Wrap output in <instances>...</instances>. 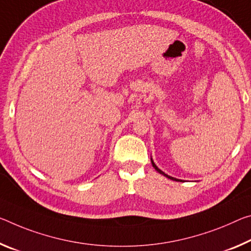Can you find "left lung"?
Listing matches in <instances>:
<instances>
[{"instance_id":"left-lung-1","label":"left lung","mask_w":251,"mask_h":251,"mask_svg":"<svg viewBox=\"0 0 251 251\" xmlns=\"http://www.w3.org/2000/svg\"><path fill=\"white\" fill-rule=\"evenodd\" d=\"M151 162H152V165H153V168H154L155 170H156L158 173L162 174V176H166V177H168V178H170V180H173V181H182V180H178V178H176V177H173V176H168V174H165L164 172H163L162 170L158 169L157 166H156V164H155V163H154V161H153V158H152V157H151Z\"/></svg>"}]
</instances>
